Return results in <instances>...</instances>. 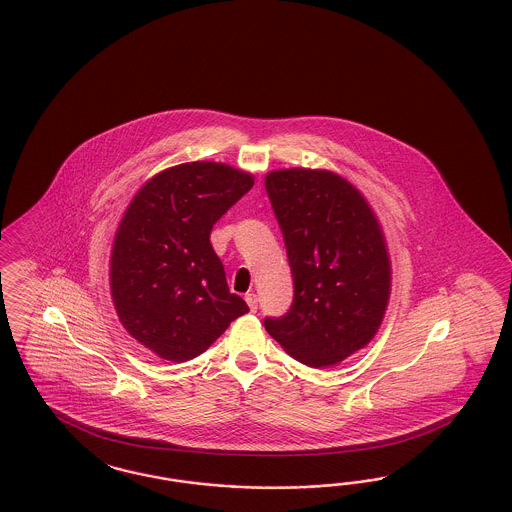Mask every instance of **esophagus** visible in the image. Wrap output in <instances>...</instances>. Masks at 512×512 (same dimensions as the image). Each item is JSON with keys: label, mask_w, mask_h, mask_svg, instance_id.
<instances>
[{"label": "esophagus", "mask_w": 512, "mask_h": 512, "mask_svg": "<svg viewBox=\"0 0 512 512\" xmlns=\"http://www.w3.org/2000/svg\"><path fill=\"white\" fill-rule=\"evenodd\" d=\"M246 302L251 312H257V302H259V300H257V295H255V293H247Z\"/></svg>", "instance_id": "34e87169"}]
</instances>
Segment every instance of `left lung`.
I'll list each match as a JSON object with an SVG mask.
<instances>
[{"label": "left lung", "mask_w": 512, "mask_h": 512, "mask_svg": "<svg viewBox=\"0 0 512 512\" xmlns=\"http://www.w3.org/2000/svg\"><path fill=\"white\" fill-rule=\"evenodd\" d=\"M266 193L282 229L293 302L265 318L268 335L308 367H331L365 348L389 299L388 249L369 202L327 170H276Z\"/></svg>", "instance_id": "obj_1"}]
</instances>
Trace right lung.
I'll return each instance as SVG.
<instances>
[{"mask_svg": "<svg viewBox=\"0 0 512 512\" xmlns=\"http://www.w3.org/2000/svg\"><path fill=\"white\" fill-rule=\"evenodd\" d=\"M251 187V174L223 162H187L149 179L126 208L111 297L124 329L160 359H193L249 312L230 293L210 234Z\"/></svg>", "mask_w": 512, "mask_h": 512, "instance_id": "obj_1", "label": "right lung"}]
</instances>
